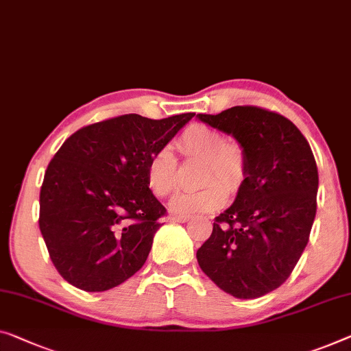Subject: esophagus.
Listing matches in <instances>:
<instances>
[{"label": "esophagus", "mask_w": 351, "mask_h": 351, "mask_svg": "<svg viewBox=\"0 0 351 351\" xmlns=\"http://www.w3.org/2000/svg\"><path fill=\"white\" fill-rule=\"evenodd\" d=\"M191 219V216H180V214H173V216H171V221H175V222H187Z\"/></svg>", "instance_id": "esophagus-1"}]
</instances>
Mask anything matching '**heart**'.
<instances>
[{
	"label": "heart",
	"instance_id": "heart-1",
	"mask_svg": "<svg viewBox=\"0 0 351 351\" xmlns=\"http://www.w3.org/2000/svg\"><path fill=\"white\" fill-rule=\"evenodd\" d=\"M186 158L205 160L203 182L198 191H182L171 198L170 208L180 216L216 211L227 202V191L238 192L249 175V156L243 143L223 140V135L206 124L187 125L178 138ZM146 184L158 197H169L178 186V160L169 146L156 149L146 164ZM228 189L226 190L225 187Z\"/></svg>",
	"mask_w": 351,
	"mask_h": 351
}]
</instances>
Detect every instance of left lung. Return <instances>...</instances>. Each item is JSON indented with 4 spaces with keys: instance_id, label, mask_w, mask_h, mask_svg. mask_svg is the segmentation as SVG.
I'll return each mask as SVG.
<instances>
[{
    "instance_id": "1",
    "label": "left lung",
    "mask_w": 351,
    "mask_h": 351,
    "mask_svg": "<svg viewBox=\"0 0 351 351\" xmlns=\"http://www.w3.org/2000/svg\"><path fill=\"white\" fill-rule=\"evenodd\" d=\"M198 119L232 134L247 151L249 175L237 200L214 219L197 260L219 289L254 300L289 279L317 213L318 170L311 145L289 118L237 106Z\"/></svg>"
}]
</instances>
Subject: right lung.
<instances>
[{
	"label": "right lung",
	"mask_w": 351,
	"mask_h": 351,
	"mask_svg": "<svg viewBox=\"0 0 351 351\" xmlns=\"http://www.w3.org/2000/svg\"><path fill=\"white\" fill-rule=\"evenodd\" d=\"M193 117L121 114L61 145L40 187L39 228L62 279L106 291L142 268L167 216L146 184V164Z\"/></svg>",
	"instance_id": "obj_1"
}]
</instances>
